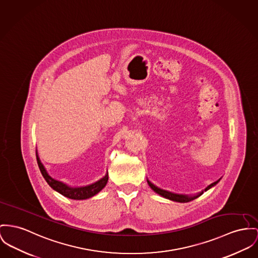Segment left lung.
Returning a JSON list of instances; mask_svg holds the SVG:
<instances>
[{
    "mask_svg": "<svg viewBox=\"0 0 258 258\" xmlns=\"http://www.w3.org/2000/svg\"><path fill=\"white\" fill-rule=\"evenodd\" d=\"M219 181H220V180H218V181H216V182H214V183L210 184L208 187H206L205 190H207V189L212 188V187H213V186H215ZM148 184H149V186H150L152 189L155 190L156 194H158V195L162 196V197H163V198H165V199H168V200H170V201H174V202H178V203H189L190 201H192V200H195V199L199 198L200 196H202V195L204 194V190H202L200 194L195 195V196L179 195V194H174V192L168 191V190H165V189H159V188H157L156 186H155L153 183H151L149 180H148Z\"/></svg>",
    "mask_w": 258,
    "mask_h": 258,
    "instance_id": "8db88e82",
    "label": "left lung"
}]
</instances>
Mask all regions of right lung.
I'll return each instance as SVG.
<instances>
[{"label": "right lung", "instance_id": "right-lung-1", "mask_svg": "<svg viewBox=\"0 0 258 258\" xmlns=\"http://www.w3.org/2000/svg\"><path fill=\"white\" fill-rule=\"evenodd\" d=\"M36 158H37V163L40 168V171L42 173L43 177L45 178V180L47 181V183L50 185V187L54 190H56L57 192H59L60 195L67 197L69 199H71V200H86V199L94 197L95 195H97L99 191H101L105 187L107 180H108V174H106L101 180H99L96 183L91 184L89 186L75 187V188L70 187L69 185H67L60 181L54 180L48 174L46 168L42 164L37 152H36Z\"/></svg>", "mask_w": 258, "mask_h": 258}]
</instances>
